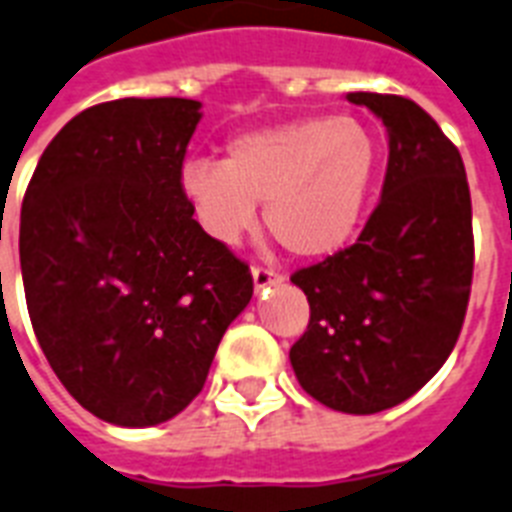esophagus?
<instances>
[{
  "label": "esophagus",
  "mask_w": 512,
  "mask_h": 512,
  "mask_svg": "<svg viewBox=\"0 0 512 512\" xmlns=\"http://www.w3.org/2000/svg\"><path fill=\"white\" fill-rule=\"evenodd\" d=\"M251 274H253V287H256V293H261L264 287L280 285L282 282V274L272 272V269H266V266H253Z\"/></svg>",
  "instance_id": "esophagus-1"
}]
</instances>
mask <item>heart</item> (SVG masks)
Listing matches in <instances>:
<instances>
[{
    "mask_svg": "<svg viewBox=\"0 0 512 512\" xmlns=\"http://www.w3.org/2000/svg\"><path fill=\"white\" fill-rule=\"evenodd\" d=\"M382 151L353 117H303L232 138L225 159H190L180 190L198 225L238 243L256 225V204L285 251L319 259L340 251L361 225Z\"/></svg>",
    "mask_w": 512,
    "mask_h": 512,
    "instance_id": "b5f03b06",
    "label": "heart"
}]
</instances>
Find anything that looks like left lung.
<instances>
[{"label": "left lung", "mask_w": 512, "mask_h": 512, "mask_svg": "<svg viewBox=\"0 0 512 512\" xmlns=\"http://www.w3.org/2000/svg\"><path fill=\"white\" fill-rule=\"evenodd\" d=\"M390 133L382 198L353 246L290 277L311 319L290 348L303 390L332 411H387L453 353L474 280L471 190L460 151L416 101L348 94Z\"/></svg>", "instance_id": "obj_1"}]
</instances>
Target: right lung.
I'll return each mask as SVG.
<instances>
[{"label": "right lung", "mask_w": 512, "mask_h": 512, "mask_svg": "<svg viewBox=\"0 0 512 512\" xmlns=\"http://www.w3.org/2000/svg\"><path fill=\"white\" fill-rule=\"evenodd\" d=\"M193 99L83 109L46 146L20 211L33 332L65 390L117 426H154L198 392L253 277L180 190Z\"/></svg>", "instance_id": "add662e5"}]
</instances>
